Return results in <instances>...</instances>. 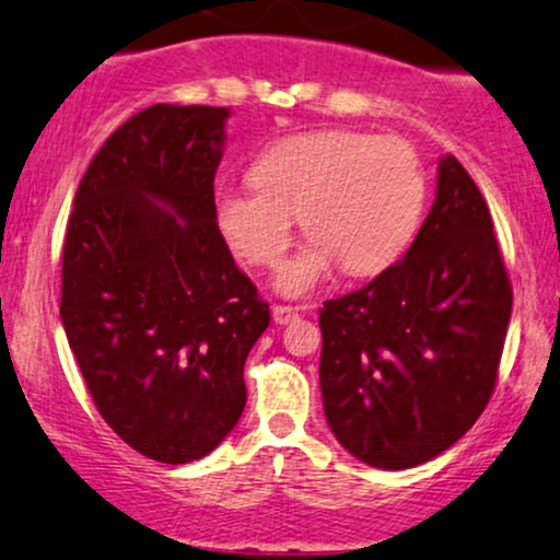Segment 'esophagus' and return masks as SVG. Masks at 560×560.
Instances as JSON below:
<instances>
[{"label":"esophagus","mask_w":560,"mask_h":560,"mask_svg":"<svg viewBox=\"0 0 560 560\" xmlns=\"http://www.w3.org/2000/svg\"><path fill=\"white\" fill-rule=\"evenodd\" d=\"M271 315H273L276 325H287V323H292V320H296V317H300V310L289 307V304H273Z\"/></svg>","instance_id":"esophagus-1"}]
</instances>
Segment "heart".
Listing matches in <instances>:
<instances>
[{
    "mask_svg": "<svg viewBox=\"0 0 560 560\" xmlns=\"http://www.w3.org/2000/svg\"><path fill=\"white\" fill-rule=\"evenodd\" d=\"M253 186L217 194L214 219L247 264L271 268L287 253L294 217L310 240L276 273V289L302 296L341 260L351 276L395 264L419 230L427 175L406 141L325 129L266 147Z\"/></svg>",
    "mask_w": 560,
    "mask_h": 560,
    "instance_id": "heart-1",
    "label": "heart"
}]
</instances>
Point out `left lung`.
I'll list each match as a JSON object with an SVG mask.
<instances>
[{"mask_svg": "<svg viewBox=\"0 0 560 560\" xmlns=\"http://www.w3.org/2000/svg\"><path fill=\"white\" fill-rule=\"evenodd\" d=\"M512 284L480 190L439 160L413 245L364 289L320 310V390L338 442L372 468L442 455L491 400Z\"/></svg>", "mask_w": 560, "mask_h": 560, "instance_id": "obj_1", "label": "left lung"}]
</instances>
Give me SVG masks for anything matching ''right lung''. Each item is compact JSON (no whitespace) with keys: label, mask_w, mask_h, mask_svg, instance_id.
Returning <instances> with one entry per match:
<instances>
[{"label":"right lung","mask_w":560,"mask_h":560,"mask_svg":"<svg viewBox=\"0 0 560 560\" xmlns=\"http://www.w3.org/2000/svg\"><path fill=\"white\" fill-rule=\"evenodd\" d=\"M230 108L167 105L105 139L77 188L61 323L105 423L158 463L207 457L245 408L268 304L214 219Z\"/></svg>","instance_id":"1"}]
</instances>
